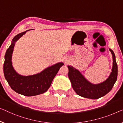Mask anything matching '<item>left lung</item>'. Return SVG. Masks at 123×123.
<instances>
[{"label":"left lung","mask_w":123,"mask_h":123,"mask_svg":"<svg viewBox=\"0 0 123 123\" xmlns=\"http://www.w3.org/2000/svg\"><path fill=\"white\" fill-rule=\"evenodd\" d=\"M113 56L112 71L105 81L98 85H93L84 77L79 71L73 67L68 68V77L73 89L79 96L86 98L96 99L105 96L112 89L118 76V66L113 51L109 49Z\"/></svg>","instance_id":"obj_1"}]
</instances>
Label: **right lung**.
Masks as SVG:
<instances>
[{
	"label": "right lung",
	"mask_w": 123,
	"mask_h": 123,
	"mask_svg": "<svg viewBox=\"0 0 123 123\" xmlns=\"http://www.w3.org/2000/svg\"><path fill=\"white\" fill-rule=\"evenodd\" d=\"M20 33L15 36L10 47L7 49L4 63V74L9 86L16 93L25 96H34L43 93L50 88L53 80L63 65L60 62L47 68L40 73L29 76L20 75L14 70L12 56L16 42L26 33Z\"/></svg>",
	"instance_id": "obj_1"
}]
</instances>
